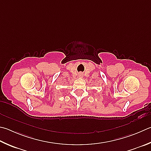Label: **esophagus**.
I'll use <instances>...</instances> for the list:
<instances>
[{"label": "esophagus", "instance_id": "1", "mask_svg": "<svg viewBox=\"0 0 151 151\" xmlns=\"http://www.w3.org/2000/svg\"><path fill=\"white\" fill-rule=\"evenodd\" d=\"M79 76H83V74H82V73H80V74H79V75H78Z\"/></svg>", "mask_w": 151, "mask_h": 151}]
</instances>
